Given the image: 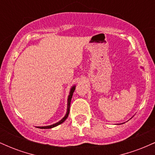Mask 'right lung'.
<instances>
[{
	"label": "right lung",
	"mask_w": 155,
	"mask_h": 155,
	"mask_svg": "<svg viewBox=\"0 0 155 155\" xmlns=\"http://www.w3.org/2000/svg\"><path fill=\"white\" fill-rule=\"evenodd\" d=\"M74 90H75V86H74V87H73L71 88V92H70V95H69V96H68V109H67V113H66V114H65V116L62 119V120L60 121V122H57V123H55V124H51V125H49V126H44V127H38V128H41V129H49V128H52V127H56V126H58V124L63 123L64 121L66 120L67 117H68L69 112H70L71 101L73 93H74Z\"/></svg>",
	"instance_id": "obj_1"
}]
</instances>
